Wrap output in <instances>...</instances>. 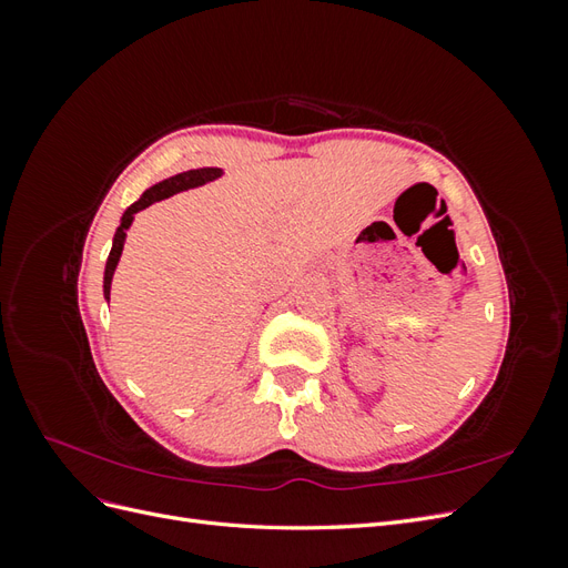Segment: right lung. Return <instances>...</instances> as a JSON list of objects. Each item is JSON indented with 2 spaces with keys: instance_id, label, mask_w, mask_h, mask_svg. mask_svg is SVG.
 <instances>
[{
  "instance_id": "1",
  "label": "right lung",
  "mask_w": 568,
  "mask_h": 568,
  "mask_svg": "<svg viewBox=\"0 0 568 568\" xmlns=\"http://www.w3.org/2000/svg\"><path fill=\"white\" fill-rule=\"evenodd\" d=\"M225 173H222V168H199V170H186V173H180V175H173V178H165L156 184H151L146 192L136 199L130 209L123 213V217H120V225L113 234V246H111V253H109V261H106V270H104V298L111 301V284H113V274H115V267H118V261L120 255H123V246H125V239H128V230L132 227V220L134 215L149 209L151 203L156 201H163L168 196L173 194H180V192H186V189H196V186H203L209 182H215L217 178H222Z\"/></svg>"
}]
</instances>
